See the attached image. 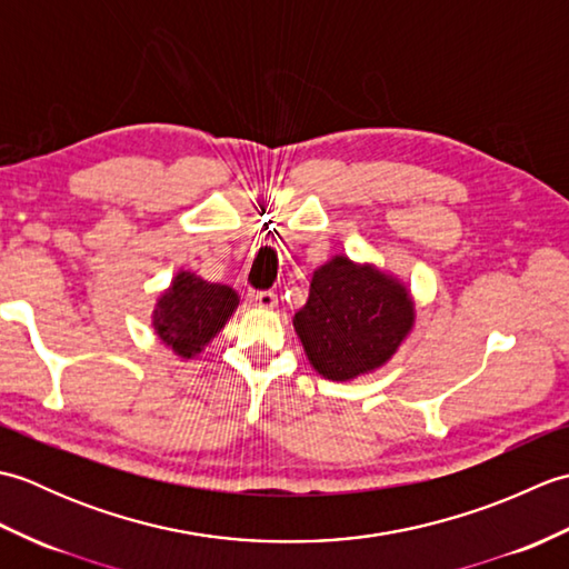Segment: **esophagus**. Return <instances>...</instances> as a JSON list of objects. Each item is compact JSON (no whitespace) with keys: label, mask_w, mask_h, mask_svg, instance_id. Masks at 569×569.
Returning a JSON list of instances; mask_svg holds the SVG:
<instances>
[{"label":"esophagus","mask_w":569,"mask_h":569,"mask_svg":"<svg viewBox=\"0 0 569 569\" xmlns=\"http://www.w3.org/2000/svg\"><path fill=\"white\" fill-rule=\"evenodd\" d=\"M251 303L257 308H263V310H271L278 306V298L273 291H253L251 293Z\"/></svg>","instance_id":"34e87169"}]
</instances>
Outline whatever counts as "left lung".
Instances as JSON below:
<instances>
[{"instance_id":"8db88e82","label":"left lung","mask_w":569,"mask_h":569,"mask_svg":"<svg viewBox=\"0 0 569 569\" xmlns=\"http://www.w3.org/2000/svg\"><path fill=\"white\" fill-rule=\"evenodd\" d=\"M293 328L320 377L352 381L389 365L416 328V300L381 266L335 253L312 271L308 303L293 316Z\"/></svg>"}]
</instances>
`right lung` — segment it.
<instances>
[{
    "label": "right lung",
    "instance_id": "obj_1",
    "mask_svg": "<svg viewBox=\"0 0 569 569\" xmlns=\"http://www.w3.org/2000/svg\"><path fill=\"white\" fill-rule=\"evenodd\" d=\"M239 306V293L180 269L151 312L156 337L180 359H196L222 332Z\"/></svg>",
    "mask_w": 569,
    "mask_h": 569
}]
</instances>
